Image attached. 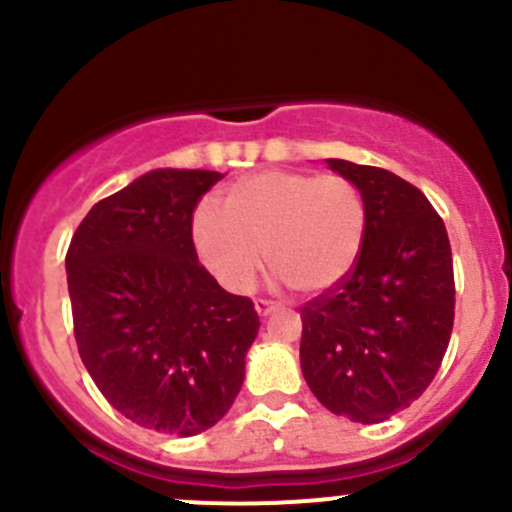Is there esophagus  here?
<instances>
[{"label": "esophagus", "instance_id": "34e87169", "mask_svg": "<svg viewBox=\"0 0 512 512\" xmlns=\"http://www.w3.org/2000/svg\"><path fill=\"white\" fill-rule=\"evenodd\" d=\"M255 309L260 317H267V314H272L277 309V302H270V299H255Z\"/></svg>", "mask_w": 512, "mask_h": 512}]
</instances>
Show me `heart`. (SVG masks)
<instances>
[{"instance_id": "b5f03b06", "label": "heart", "mask_w": 512, "mask_h": 512, "mask_svg": "<svg viewBox=\"0 0 512 512\" xmlns=\"http://www.w3.org/2000/svg\"><path fill=\"white\" fill-rule=\"evenodd\" d=\"M364 237V198L344 175L260 170L225 190L223 210L203 203L193 213L200 262L235 294L255 287L265 252L280 282L329 292L352 275Z\"/></svg>"}]
</instances>
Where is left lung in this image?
<instances>
[{"instance_id":"1","label":"left lung","mask_w":512,"mask_h":512,"mask_svg":"<svg viewBox=\"0 0 512 512\" xmlns=\"http://www.w3.org/2000/svg\"><path fill=\"white\" fill-rule=\"evenodd\" d=\"M327 165L359 188L366 237L352 275L299 309V361L319 404L349 421L379 423L428 389L448 349L451 242L416 185L374 165Z\"/></svg>"}]
</instances>
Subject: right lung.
<instances>
[{
  "label": "right lung",
  "mask_w": 512,
  "mask_h": 512,
  "mask_svg": "<svg viewBox=\"0 0 512 512\" xmlns=\"http://www.w3.org/2000/svg\"><path fill=\"white\" fill-rule=\"evenodd\" d=\"M223 173L158 168L98 200L66 252L74 337L108 404L195 436L230 411L260 317L198 262L193 213Z\"/></svg>",
  "instance_id": "add662e5"
}]
</instances>
